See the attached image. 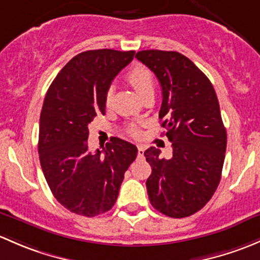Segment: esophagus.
Wrapping results in <instances>:
<instances>
[{"instance_id":"esophagus-1","label":"esophagus","mask_w":260,"mask_h":260,"mask_svg":"<svg viewBox=\"0 0 260 260\" xmlns=\"http://www.w3.org/2000/svg\"><path fill=\"white\" fill-rule=\"evenodd\" d=\"M138 154H139V156H143V155H144V146H141V145L138 146Z\"/></svg>"}]
</instances>
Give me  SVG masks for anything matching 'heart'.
<instances>
[{"mask_svg":"<svg viewBox=\"0 0 260 260\" xmlns=\"http://www.w3.org/2000/svg\"><path fill=\"white\" fill-rule=\"evenodd\" d=\"M127 80L131 84V86L135 89L136 92L143 98L144 95H146L148 92H151L154 91V80H152V75L148 69L144 68V66H135L129 71L127 74ZM112 100V91L109 90L106 92L105 96V104L106 106H109L111 104ZM127 133L130 134L134 138H138L140 136V129H139L138 125L131 124L129 127H127Z\"/></svg>","mask_w":260,"mask_h":260,"instance_id":"heart-1","label":"heart"}]
</instances>
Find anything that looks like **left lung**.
<instances>
[{
    "label": "left lung",
    "instance_id": "1",
    "mask_svg": "<svg viewBox=\"0 0 260 260\" xmlns=\"http://www.w3.org/2000/svg\"><path fill=\"white\" fill-rule=\"evenodd\" d=\"M135 57L159 80V119L173 143L170 159L154 146L144 152L151 167L149 200L170 218H185L209 202L221 178L226 130L218 98L209 79L176 51L144 50Z\"/></svg>",
    "mask_w": 260,
    "mask_h": 260
}]
</instances>
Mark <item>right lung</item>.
I'll list each match as a JSON object with an SVG mask.
<instances>
[{
	"label": "right lung",
	"instance_id": "add662e5",
	"mask_svg": "<svg viewBox=\"0 0 260 260\" xmlns=\"http://www.w3.org/2000/svg\"><path fill=\"white\" fill-rule=\"evenodd\" d=\"M135 51L91 50L71 58L49 87L40 116L39 155L45 179L61 205L96 216L116 203L124 174L138 148L114 138L89 151V124L105 114L111 81L133 61Z\"/></svg>",
	"mask_w": 260,
	"mask_h": 260
}]
</instances>
